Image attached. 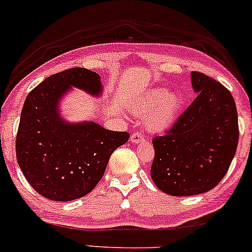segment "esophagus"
<instances>
[{"label": "esophagus", "instance_id": "esophagus-1", "mask_svg": "<svg viewBox=\"0 0 252 252\" xmlns=\"http://www.w3.org/2000/svg\"><path fill=\"white\" fill-rule=\"evenodd\" d=\"M131 141L133 144L143 143V141H145V138H144V135H141L140 133L134 132V133H132V135H131Z\"/></svg>", "mask_w": 252, "mask_h": 252}]
</instances>
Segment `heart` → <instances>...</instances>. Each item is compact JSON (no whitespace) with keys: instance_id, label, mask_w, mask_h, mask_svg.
<instances>
[{"instance_id":"obj_1","label":"heart","mask_w":252,"mask_h":252,"mask_svg":"<svg viewBox=\"0 0 252 252\" xmlns=\"http://www.w3.org/2000/svg\"><path fill=\"white\" fill-rule=\"evenodd\" d=\"M182 97L176 90L155 87L144 92L132 106L137 117L144 118V126L150 132L160 133L172 126L179 115Z\"/></svg>"}]
</instances>
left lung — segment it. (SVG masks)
Segmentation results:
<instances>
[{
    "instance_id": "left-lung-1",
    "label": "left lung",
    "mask_w": 252,
    "mask_h": 252,
    "mask_svg": "<svg viewBox=\"0 0 252 252\" xmlns=\"http://www.w3.org/2000/svg\"><path fill=\"white\" fill-rule=\"evenodd\" d=\"M196 97L163 137L152 140L151 177L172 196L213 189L232 162L238 145V117L232 95L205 73H190Z\"/></svg>"
}]
</instances>
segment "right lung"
Segmentation results:
<instances>
[{
    "label": "right lung",
    "instance_id": "obj_1",
    "mask_svg": "<svg viewBox=\"0 0 252 252\" xmlns=\"http://www.w3.org/2000/svg\"><path fill=\"white\" fill-rule=\"evenodd\" d=\"M77 88L98 97V73L72 67L50 76L27 95L16 135V158L33 189L53 201L89 194L102 179L109 158L128 140L127 132L109 131L95 121L69 123L61 101Z\"/></svg>",
    "mask_w": 252,
    "mask_h": 252
}]
</instances>
